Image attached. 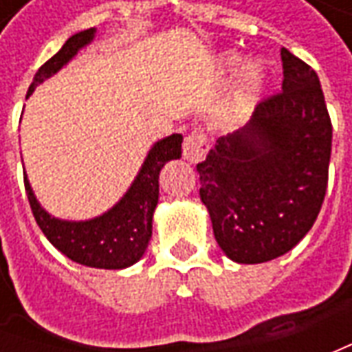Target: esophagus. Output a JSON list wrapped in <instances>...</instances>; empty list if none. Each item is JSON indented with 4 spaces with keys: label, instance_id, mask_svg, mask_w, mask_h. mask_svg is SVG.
<instances>
[{
    "label": "esophagus",
    "instance_id": "obj_1",
    "mask_svg": "<svg viewBox=\"0 0 352 352\" xmlns=\"http://www.w3.org/2000/svg\"><path fill=\"white\" fill-rule=\"evenodd\" d=\"M207 153H209V143H207L206 133H201V131H192L190 135L184 139L183 156L186 162L196 164V162L204 160Z\"/></svg>",
    "mask_w": 352,
    "mask_h": 352
}]
</instances>
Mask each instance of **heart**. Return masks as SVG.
<instances>
[{
    "label": "heart",
    "mask_w": 352,
    "mask_h": 352,
    "mask_svg": "<svg viewBox=\"0 0 352 352\" xmlns=\"http://www.w3.org/2000/svg\"><path fill=\"white\" fill-rule=\"evenodd\" d=\"M241 56L236 52H228L221 56L222 69H234L239 65ZM265 88V69L260 62H249L236 80V85L230 88L221 103V118L226 124L247 122L258 107L262 94Z\"/></svg>",
    "instance_id": "1"
}]
</instances>
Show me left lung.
<instances>
[{"label": "left lung", "instance_id": "1", "mask_svg": "<svg viewBox=\"0 0 352 352\" xmlns=\"http://www.w3.org/2000/svg\"><path fill=\"white\" fill-rule=\"evenodd\" d=\"M283 92L198 164L199 198L222 252L262 264L294 249L317 221L328 184L332 122L318 75L280 50Z\"/></svg>", "mask_w": 352, "mask_h": 352}]
</instances>
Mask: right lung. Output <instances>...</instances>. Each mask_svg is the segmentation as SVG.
<instances>
[{
    "label": "right lung",
    "instance_id": "add662e5",
    "mask_svg": "<svg viewBox=\"0 0 352 352\" xmlns=\"http://www.w3.org/2000/svg\"><path fill=\"white\" fill-rule=\"evenodd\" d=\"M96 28L82 30L72 35L64 47L58 50L49 62L35 73L34 82L28 88L26 100L45 80L54 77L64 65L72 62L80 50L96 39ZM183 135L171 133L158 139L146 153L138 175L131 181L128 190L115 206L105 213L87 221H67L50 214L39 204L30 179L24 173V184L30 206L41 232L50 243L67 258L77 264L100 270H124L143 258L151 236H153V217L158 206L162 168L169 160L181 158Z\"/></svg>",
    "mask_w": 352,
    "mask_h": 352
}]
</instances>
